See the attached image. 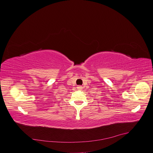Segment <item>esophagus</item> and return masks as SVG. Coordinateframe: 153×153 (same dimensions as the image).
I'll use <instances>...</instances> for the list:
<instances>
[{
	"label": "esophagus",
	"mask_w": 153,
	"mask_h": 153,
	"mask_svg": "<svg viewBox=\"0 0 153 153\" xmlns=\"http://www.w3.org/2000/svg\"><path fill=\"white\" fill-rule=\"evenodd\" d=\"M77 88L78 90H82V87L80 86V85H79V86H77Z\"/></svg>",
	"instance_id": "34e87169"
}]
</instances>
